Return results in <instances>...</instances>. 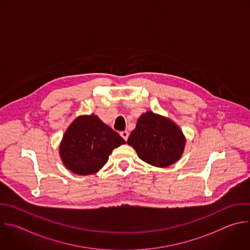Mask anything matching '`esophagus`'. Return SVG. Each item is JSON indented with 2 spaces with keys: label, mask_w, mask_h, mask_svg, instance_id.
Instances as JSON below:
<instances>
[{
  "label": "esophagus",
  "mask_w": 250,
  "mask_h": 250,
  "mask_svg": "<svg viewBox=\"0 0 250 250\" xmlns=\"http://www.w3.org/2000/svg\"><path fill=\"white\" fill-rule=\"evenodd\" d=\"M128 135H129V133H128V131H122L121 132V136L126 141L127 140V138H128Z\"/></svg>",
  "instance_id": "1"
}]
</instances>
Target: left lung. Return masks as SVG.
I'll list each match as a JSON object with an SVG mask.
<instances>
[{
	"instance_id": "left-lung-1",
	"label": "left lung",
	"mask_w": 250,
	"mask_h": 250,
	"mask_svg": "<svg viewBox=\"0 0 250 250\" xmlns=\"http://www.w3.org/2000/svg\"><path fill=\"white\" fill-rule=\"evenodd\" d=\"M127 144L134 148L142 161L166 168L182 157L186 138L173 121L148 111L138 118Z\"/></svg>"
}]
</instances>
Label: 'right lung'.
I'll list each match as a JSON object with an SVG mask.
<instances>
[{
	"label": "right lung",
	"mask_w": 250,
	"mask_h": 250,
	"mask_svg": "<svg viewBox=\"0 0 250 250\" xmlns=\"http://www.w3.org/2000/svg\"><path fill=\"white\" fill-rule=\"evenodd\" d=\"M125 141L94 114L77 117L65 130L60 156L72 173L86 176L97 173L112 151Z\"/></svg>",
	"instance_id": "obj_1"
}]
</instances>
